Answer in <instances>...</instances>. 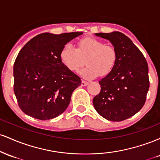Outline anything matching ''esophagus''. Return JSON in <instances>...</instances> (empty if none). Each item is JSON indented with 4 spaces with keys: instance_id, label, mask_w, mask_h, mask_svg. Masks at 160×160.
<instances>
[{
    "instance_id": "34e87169",
    "label": "esophagus",
    "mask_w": 160,
    "mask_h": 160,
    "mask_svg": "<svg viewBox=\"0 0 160 160\" xmlns=\"http://www.w3.org/2000/svg\"><path fill=\"white\" fill-rule=\"evenodd\" d=\"M88 83H89V82L85 81V80H82V82H81V86H86V85H88Z\"/></svg>"
}]
</instances>
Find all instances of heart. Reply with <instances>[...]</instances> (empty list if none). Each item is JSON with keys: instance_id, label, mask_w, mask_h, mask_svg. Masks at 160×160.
Wrapping results in <instances>:
<instances>
[{"instance_id": "obj_1", "label": "heart", "mask_w": 160, "mask_h": 160, "mask_svg": "<svg viewBox=\"0 0 160 160\" xmlns=\"http://www.w3.org/2000/svg\"><path fill=\"white\" fill-rule=\"evenodd\" d=\"M117 57L114 47L92 38L79 40L78 48L68 43L60 52L62 62L71 71H78L86 61L87 65L80 74L88 79L109 74L115 66Z\"/></svg>"}]
</instances>
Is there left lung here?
<instances>
[{"instance_id": "obj_1", "label": "left lung", "mask_w": 160, "mask_h": 160, "mask_svg": "<svg viewBox=\"0 0 160 160\" xmlns=\"http://www.w3.org/2000/svg\"><path fill=\"white\" fill-rule=\"evenodd\" d=\"M95 34L110 40L117 56L113 70L99 80L101 91L93 98L95 109L108 120H125L138 113L145 103L150 86L148 62L122 33Z\"/></svg>"}]
</instances>
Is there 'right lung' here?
Instances as JSON below:
<instances>
[{"instance_id": "1", "label": "right lung", "mask_w": 160, "mask_h": 160, "mask_svg": "<svg viewBox=\"0 0 160 160\" xmlns=\"http://www.w3.org/2000/svg\"><path fill=\"white\" fill-rule=\"evenodd\" d=\"M81 34L42 33L20 50L13 66V90L25 114L47 120L67 109L81 80L64 65L60 52L68 42Z\"/></svg>"}]
</instances>
